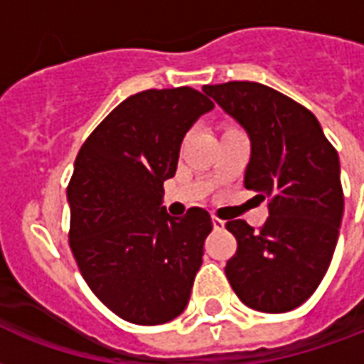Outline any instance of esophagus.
Returning a JSON list of instances; mask_svg holds the SVG:
<instances>
[{
	"label": "esophagus",
	"instance_id": "1",
	"mask_svg": "<svg viewBox=\"0 0 364 364\" xmlns=\"http://www.w3.org/2000/svg\"><path fill=\"white\" fill-rule=\"evenodd\" d=\"M211 223H213V229H223V227H225V221L217 219V217H213V219H211Z\"/></svg>",
	"mask_w": 364,
	"mask_h": 364
}]
</instances>
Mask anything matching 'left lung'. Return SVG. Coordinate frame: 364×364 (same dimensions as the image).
<instances>
[{
  "mask_svg": "<svg viewBox=\"0 0 364 364\" xmlns=\"http://www.w3.org/2000/svg\"><path fill=\"white\" fill-rule=\"evenodd\" d=\"M250 137L244 186L267 200L266 225L227 223L237 254L225 273L240 301L259 312H289L316 291L330 267L343 217L338 151L316 116L293 98L252 81L205 85Z\"/></svg>",
  "mask_w": 364,
  "mask_h": 364,
  "instance_id": "1",
  "label": "left lung"
}]
</instances>
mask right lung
<instances>
[{"mask_svg":"<svg viewBox=\"0 0 364 364\" xmlns=\"http://www.w3.org/2000/svg\"><path fill=\"white\" fill-rule=\"evenodd\" d=\"M213 102L190 87L127 97L83 143L68 186L70 246L98 301L132 323L184 312L213 229L205 209L163 205L188 129Z\"/></svg>","mask_w":364,"mask_h":364,"instance_id":"add662e5","label":"right lung"}]
</instances>
